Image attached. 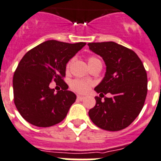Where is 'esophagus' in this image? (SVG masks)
<instances>
[{
  "instance_id": "1",
  "label": "esophagus",
  "mask_w": 161,
  "mask_h": 161,
  "mask_svg": "<svg viewBox=\"0 0 161 161\" xmlns=\"http://www.w3.org/2000/svg\"><path fill=\"white\" fill-rule=\"evenodd\" d=\"M85 99V97H83V96H77V100H79V101H82V100H83Z\"/></svg>"
}]
</instances>
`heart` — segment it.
<instances>
[{
  "instance_id": "1",
  "label": "heart",
  "mask_w": 161,
  "mask_h": 161,
  "mask_svg": "<svg viewBox=\"0 0 161 161\" xmlns=\"http://www.w3.org/2000/svg\"><path fill=\"white\" fill-rule=\"evenodd\" d=\"M87 61H88L89 66H92V65H93L94 64L97 63V62H99V61H100L96 57H88ZM71 63H72V60H70V61H69L67 62L66 66H65L66 71H69V68H70ZM90 86V82H87V81L84 80H80V79H75V80H73L70 83L71 89L75 91V92H79V93H85V92H86L88 91Z\"/></svg>"
}]
</instances>
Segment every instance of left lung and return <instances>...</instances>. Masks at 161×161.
Masks as SVG:
<instances>
[{
    "label": "left lung",
    "mask_w": 161,
    "mask_h": 161,
    "mask_svg": "<svg viewBox=\"0 0 161 161\" xmlns=\"http://www.w3.org/2000/svg\"><path fill=\"white\" fill-rule=\"evenodd\" d=\"M89 48L106 64L104 79L95 90L96 105L89 110L92 122L100 129L118 131L129 126L140 114L147 93L143 64L133 50L114 42L88 43ZM110 93V98L104 95ZM104 97L105 100L101 101Z\"/></svg>",
    "instance_id": "obj_1"
}]
</instances>
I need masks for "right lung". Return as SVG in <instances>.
<instances>
[{
  "label": "right lung",
  "mask_w": 161,
  "mask_h": 161,
  "mask_svg": "<svg viewBox=\"0 0 161 161\" xmlns=\"http://www.w3.org/2000/svg\"><path fill=\"white\" fill-rule=\"evenodd\" d=\"M86 45L47 40L29 50L22 58L13 78L14 100L26 121L49 127L65 119L76 95L67 90L64 81L67 62ZM55 81L62 89L56 93L49 87Z\"/></svg>",
  "instance_id": "obj_1"
}]
</instances>
